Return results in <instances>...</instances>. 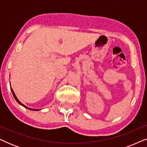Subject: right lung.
I'll list each match as a JSON object with an SVG mask.
<instances>
[{"label": "right lung", "mask_w": 147, "mask_h": 147, "mask_svg": "<svg viewBox=\"0 0 147 147\" xmlns=\"http://www.w3.org/2000/svg\"><path fill=\"white\" fill-rule=\"evenodd\" d=\"M11 91H12V93H13V96H14V98H15V99L16 100V101H17V102H18V103H19V104H21V106H23V107H25V108H28V109H29V110H35V109H32V108H27V106H25V105H23V104H21V102H20V101H19V100L17 99V97H16L15 94V93H14V92L13 91V90H12V89H11Z\"/></svg>", "instance_id": "obj_1"}]
</instances>
